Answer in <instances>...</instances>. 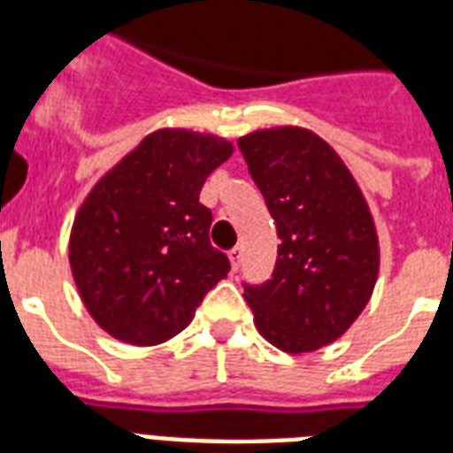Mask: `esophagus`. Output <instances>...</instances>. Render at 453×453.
<instances>
[{
    "mask_svg": "<svg viewBox=\"0 0 453 453\" xmlns=\"http://www.w3.org/2000/svg\"><path fill=\"white\" fill-rule=\"evenodd\" d=\"M241 255H243V250H241L238 245L229 250V259H231V266H234V272H236L238 266H241Z\"/></svg>",
    "mask_w": 453,
    "mask_h": 453,
    "instance_id": "34e87169",
    "label": "esophagus"
}]
</instances>
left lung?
Segmentation results:
<instances>
[{
    "label": "left lung",
    "mask_w": 453,
    "mask_h": 453,
    "mask_svg": "<svg viewBox=\"0 0 453 453\" xmlns=\"http://www.w3.org/2000/svg\"><path fill=\"white\" fill-rule=\"evenodd\" d=\"M281 238L274 274L245 286L255 326L288 354L331 345L369 304L380 248L369 203L342 157L304 127L238 139Z\"/></svg>",
    "instance_id": "left-lung-1"
}]
</instances>
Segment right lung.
Here are the masks:
<instances>
[{
    "instance_id": "1",
    "label": "right lung",
    "mask_w": 453,
    "mask_h": 453,
    "mask_svg": "<svg viewBox=\"0 0 453 453\" xmlns=\"http://www.w3.org/2000/svg\"><path fill=\"white\" fill-rule=\"evenodd\" d=\"M234 143L191 129H157L94 184L70 231V269L96 324L150 347L191 324L229 257L210 245L205 179Z\"/></svg>"
}]
</instances>
